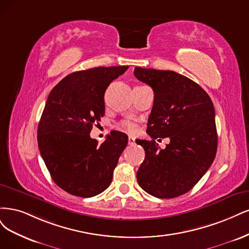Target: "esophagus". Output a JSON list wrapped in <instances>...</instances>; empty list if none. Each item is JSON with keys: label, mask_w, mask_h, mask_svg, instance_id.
<instances>
[{"label": "esophagus", "mask_w": 249, "mask_h": 249, "mask_svg": "<svg viewBox=\"0 0 249 249\" xmlns=\"http://www.w3.org/2000/svg\"><path fill=\"white\" fill-rule=\"evenodd\" d=\"M128 143H129V145H134L135 143V139L134 138H132V136H129V138H128Z\"/></svg>", "instance_id": "34e87169"}]
</instances>
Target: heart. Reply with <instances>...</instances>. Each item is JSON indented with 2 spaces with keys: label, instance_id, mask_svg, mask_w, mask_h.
Wrapping results in <instances>:
<instances>
[{
  "label": "heart",
  "instance_id": "b5f03b06",
  "mask_svg": "<svg viewBox=\"0 0 249 249\" xmlns=\"http://www.w3.org/2000/svg\"><path fill=\"white\" fill-rule=\"evenodd\" d=\"M118 129L126 133L134 134L139 131V124L133 121V120L126 119L118 124Z\"/></svg>",
  "mask_w": 249,
  "mask_h": 249
}]
</instances>
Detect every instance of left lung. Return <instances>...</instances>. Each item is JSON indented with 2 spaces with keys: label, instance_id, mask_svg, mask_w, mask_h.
Returning a JSON list of instances; mask_svg holds the SVG:
<instances>
[{
  "label": "left lung",
  "instance_id": "obj_1",
  "mask_svg": "<svg viewBox=\"0 0 249 249\" xmlns=\"http://www.w3.org/2000/svg\"><path fill=\"white\" fill-rule=\"evenodd\" d=\"M134 75L154 91L148 120L151 141H135L145 150L136 179L149 195L173 198L188 192L212 164L217 151L215 110L210 96L190 78L171 70L134 68ZM170 137L160 149L155 139Z\"/></svg>",
  "mask_w": 249,
  "mask_h": 249
}]
</instances>
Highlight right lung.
Returning <instances> with one entry per match:
<instances>
[{"instance_id": "right-lung-1", "label": "right lung", "mask_w": 249, "mask_h": 249, "mask_svg": "<svg viewBox=\"0 0 249 249\" xmlns=\"http://www.w3.org/2000/svg\"><path fill=\"white\" fill-rule=\"evenodd\" d=\"M128 66L95 67L64 77L51 91L40 119L37 141L53 180L68 194L92 197L113 179L128 136L111 131L102 143L91 139L104 116V93Z\"/></svg>"}]
</instances>
